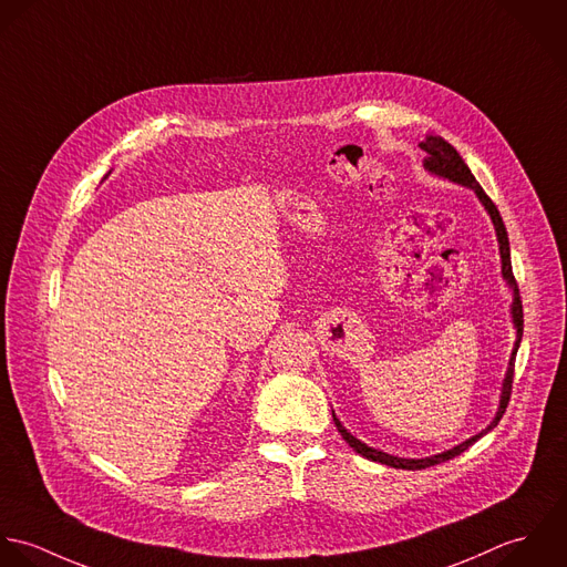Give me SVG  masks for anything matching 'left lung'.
Returning <instances> with one entry per match:
<instances>
[{
    "label": "left lung",
    "instance_id": "obj_1",
    "mask_svg": "<svg viewBox=\"0 0 567 567\" xmlns=\"http://www.w3.org/2000/svg\"><path fill=\"white\" fill-rule=\"evenodd\" d=\"M419 146L423 148L425 153V159H423V166L432 173V175H439V177H445L453 184H460L464 188H471L475 190L477 199L482 202V206L486 208V213L491 215V221L495 226L497 231V243H499V256H502V276L504 280L508 282V287L513 289V305H511V313H513V324L517 329V340L513 346V352H511V361H508V370H506V377H504V383H502V394H499V408H497V414L493 419V423L482 430L480 434L471 436L468 441L455 445L453 450L447 452L436 453V455H430V457H399V455H390V453L379 452L374 447H368L365 443H361L359 439H354L343 425L340 423V419L336 416L333 412V421H336V427L340 430L341 439L368 460L372 462H381V464H388V466H394V468H410V471H419V468H427V466H434V464H441L445 460H452L455 455L468 450L477 439H482L486 432H491L499 419L504 416L506 408H508V401H511V390H513V372H515V357H517V348H519V341L524 336V309H522V298H519V289H517V280L513 276V265H511V245H508V234H506V227L504 221L499 217V210L495 208V204L488 199V195L482 190V186L477 184V179L473 177V173L468 171V166L464 164V159L460 157V153L453 148L452 144L447 140H443L441 135H427L425 142H419Z\"/></svg>",
    "mask_w": 567,
    "mask_h": 567
}]
</instances>
